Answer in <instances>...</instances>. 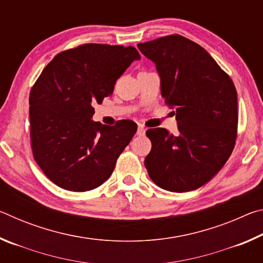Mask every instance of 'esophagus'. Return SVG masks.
Here are the masks:
<instances>
[{"instance_id": "obj_1", "label": "esophagus", "mask_w": 263, "mask_h": 263, "mask_svg": "<svg viewBox=\"0 0 263 263\" xmlns=\"http://www.w3.org/2000/svg\"><path fill=\"white\" fill-rule=\"evenodd\" d=\"M146 132V128L142 125H138V130H137V135L138 136H144Z\"/></svg>"}]
</instances>
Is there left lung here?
I'll list each match as a JSON object with an SVG mask.
<instances>
[{"label": "left lung", "mask_w": 263, "mask_h": 263, "mask_svg": "<svg viewBox=\"0 0 263 263\" xmlns=\"http://www.w3.org/2000/svg\"><path fill=\"white\" fill-rule=\"evenodd\" d=\"M154 62L164 102L176 109L177 133L149 128L152 149L145 159L160 188L185 193L210 181L232 153L238 97L232 80L198 44L172 34L138 44Z\"/></svg>", "instance_id": "1"}]
</instances>
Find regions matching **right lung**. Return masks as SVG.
<instances>
[{
  "instance_id": "add662e5",
  "label": "right lung",
  "mask_w": 263,
  "mask_h": 263,
  "mask_svg": "<svg viewBox=\"0 0 263 263\" xmlns=\"http://www.w3.org/2000/svg\"><path fill=\"white\" fill-rule=\"evenodd\" d=\"M140 55L133 46L84 44L57 54L30 91L33 158L60 188L82 193L100 186L137 132L132 121L115 126L92 121L94 103Z\"/></svg>"
}]
</instances>
